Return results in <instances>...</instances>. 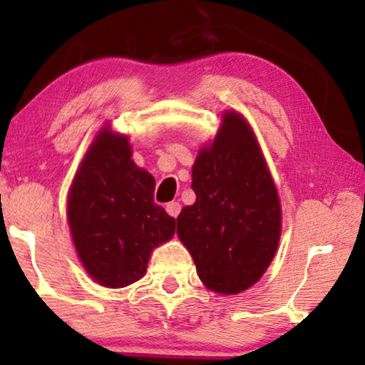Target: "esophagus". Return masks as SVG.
I'll return each mask as SVG.
<instances>
[{
	"label": "esophagus",
	"instance_id": "1",
	"mask_svg": "<svg viewBox=\"0 0 365 365\" xmlns=\"http://www.w3.org/2000/svg\"><path fill=\"white\" fill-rule=\"evenodd\" d=\"M166 211H168L169 216L176 219L179 216V212H181V204L176 202V201L169 202V204H166Z\"/></svg>",
	"mask_w": 365,
	"mask_h": 365
}]
</instances>
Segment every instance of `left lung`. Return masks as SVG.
Returning a JSON list of instances; mask_svg holds the SVG:
<instances>
[{
    "mask_svg": "<svg viewBox=\"0 0 365 365\" xmlns=\"http://www.w3.org/2000/svg\"><path fill=\"white\" fill-rule=\"evenodd\" d=\"M191 186L196 202L178 216V236L199 279L224 296L246 291L276 254L281 204L257 139L241 114L224 113L212 144L197 154Z\"/></svg>",
    "mask_w": 365,
    "mask_h": 365,
    "instance_id": "8db88e82",
    "label": "left lung"
}]
</instances>
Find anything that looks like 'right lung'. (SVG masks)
I'll return each mask as SVG.
<instances>
[{"label":"right lung","instance_id":"obj_1","mask_svg":"<svg viewBox=\"0 0 365 365\" xmlns=\"http://www.w3.org/2000/svg\"><path fill=\"white\" fill-rule=\"evenodd\" d=\"M131 156L126 136L101 129L68 194L74 247L89 276L104 287L139 281L153 249L176 231V219L154 204V178Z\"/></svg>","mask_w":365,"mask_h":365}]
</instances>
